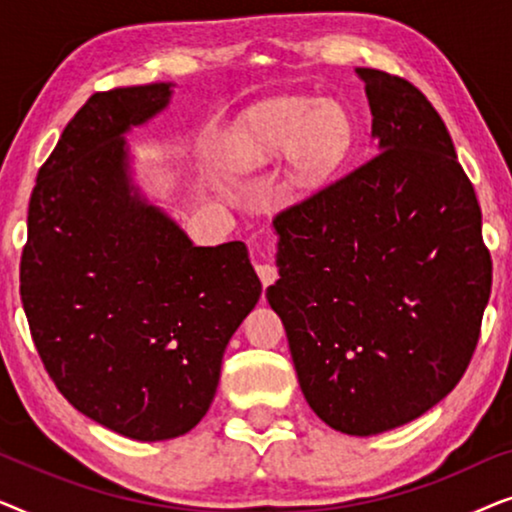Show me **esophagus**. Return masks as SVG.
<instances>
[{
  "label": "esophagus",
  "mask_w": 512,
  "mask_h": 512,
  "mask_svg": "<svg viewBox=\"0 0 512 512\" xmlns=\"http://www.w3.org/2000/svg\"><path fill=\"white\" fill-rule=\"evenodd\" d=\"M256 272H258V277H261V284H263V286L275 284V279H277V268H275V263H270V261H265V263H256Z\"/></svg>",
  "instance_id": "34e87169"
}]
</instances>
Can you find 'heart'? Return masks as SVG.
Segmentation results:
<instances>
[{
  "label": "heart",
  "instance_id": "1",
  "mask_svg": "<svg viewBox=\"0 0 512 512\" xmlns=\"http://www.w3.org/2000/svg\"><path fill=\"white\" fill-rule=\"evenodd\" d=\"M352 142V123L333 100L282 97L265 102L237 123L228 139L235 167H256L289 156V179L298 191L324 184Z\"/></svg>",
  "mask_w": 512,
  "mask_h": 512
}]
</instances>
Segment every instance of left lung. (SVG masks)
I'll return each instance as SVG.
<instances>
[{"mask_svg":"<svg viewBox=\"0 0 512 512\" xmlns=\"http://www.w3.org/2000/svg\"><path fill=\"white\" fill-rule=\"evenodd\" d=\"M377 153L272 221L305 401L347 436L424 415L457 387L492 291L482 214L452 137L410 81L356 67Z\"/></svg>","mask_w":512,"mask_h":512,"instance_id":"8db88e82","label":"left lung"}]
</instances>
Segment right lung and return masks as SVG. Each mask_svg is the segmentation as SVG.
Returning <instances> with one entry per match:
<instances>
[{"instance_id":"obj_1","label":"right lung","mask_w":512,"mask_h":512,"mask_svg":"<svg viewBox=\"0 0 512 512\" xmlns=\"http://www.w3.org/2000/svg\"><path fill=\"white\" fill-rule=\"evenodd\" d=\"M172 83L95 93L37 174L20 261L32 340L60 394L125 438L207 415L237 326L261 298L244 242L195 247L132 181L125 135Z\"/></svg>"}]
</instances>
